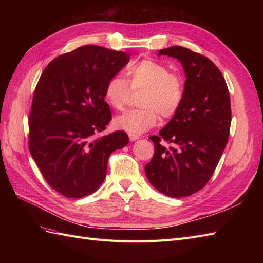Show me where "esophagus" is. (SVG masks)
<instances>
[{"label":"esophagus","instance_id":"34e87169","mask_svg":"<svg viewBox=\"0 0 263 263\" xmlns=\"http://www.w3.org/2000/svg\"><path fill=\"white\" fill-rule=\"evenodd\" d=\"M128 136H129V139L132 140V141H135V140H137V139H139V136L138 135H136V134H128Z\"/></svg>","mask_w":263,"mask_h":263}]
</instances>
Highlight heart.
Returning <instances> with one entry per match:
<instances>
[{
    "label": "heart",
    "mask_w": 263,
    "mask_h": 263,
    "mask_svg": "<svg viewBox=\"0 0 263 263\" xmlns=\"http://www.w3.org/2000/svg\"><path fill=\"white\" fill-rule=\"evenodd\" d=\"M128 81L115 74L107 81L104 99L110 107L122 109L130 97L133 90L142 89L140 97L141 108L128 109L114 118V125L130 134H141L158 122V112L162 117H171L178 112L183 101V82L181 78L162 63L144 59L127 71ZM131 86L129 87V85Z\"/></svg>",
    "instance_id": "1"
}]
</instances>
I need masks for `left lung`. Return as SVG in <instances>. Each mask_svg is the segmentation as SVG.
Instances as JSON below:
<instances>
[{
	"mask_svg": "<svg viewBox=\"0 0 263 263\" xmlns=\"http://www.w3.org/2000/svg\"><path fill=\"white\" fill-rule=\"evenodd\" d=\"M178 59L184 69L183 101L171 121L151 136L155 154L145 171L159 192L171 197L192 195L203 189L216 169L229 136V91L219 69L209 58L184 47L159 50ZM164 140L173 147L165 148Z\"/></svg>",
	"mask_w": 263,
	"mask_h": 263,
	"instance_id": "1",
	"label": "left lung"
}]
</instances>
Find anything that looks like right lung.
Listing matches in <instances>:
<instances>
[{
	"label": "right lung",
	"instance_id": "right-lung-1",
	"mask_svg": "<svg viewBox=\"0 0 263 263\" xmlns=\"http://www.w3.org/2000/svg\"><path fill=\"white\" fill-rule=\"evenodd\" d=\"M130 54L86 45L54 58L36 85L28 146L47 183L61 195L81 198L106 177L110 154L129 142L123 130L106 136L112 119L104 89Z\"/></svg>",
	"mask_w": 263,
	"mask_h": 263
}]
</instances>
